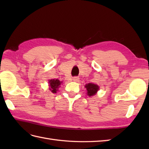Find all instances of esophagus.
Instances as JSON below:
<instances>
[{
	"mask_svg": "<svg viewBox=\"0 0 149 149\" xmlns=\"http://www.w3.org/2000/svg\"><path fill=\"white\" fill-rule=\"evenodd\" d=\"M73 81L75 82H79V78L78 77H73Z\"/></svg>",
	"mask_w": 149,
	"mask_h": 149,
	"instance_id": "34e87169",
	"label": "esophagus"
}]
</instances>
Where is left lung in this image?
Instances as JSON below:
<instances>
[{"instance_id": "8db88e82", "label": "left lung", "mask_w": 149, "mask_h": 149, "mask_svg": "<svg viewBox=\"0 0 149 149\" xmlns=\"http://www.w3.org/2000/svg\"><path fill=\"white\" fill-rule=\"evenodd\" d=\"M85 87H86L88 91V95H89L90 97L95 95V93L97 92V91L99 89V86H97V84H95L93 83H88L85 86Z\"/></svg>"}]
</instances>
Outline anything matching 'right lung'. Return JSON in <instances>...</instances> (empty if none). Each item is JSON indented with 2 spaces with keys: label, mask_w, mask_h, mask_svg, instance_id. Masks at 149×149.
<instances>
[{
  "label": "right lung",
  "mask_w": 149,
  "mask_h": 149,
  "mask_svg": "<svg viewBox=\"0 0 149 149\" xmlns=\"http://www.w3.org/2000/svg\"><path fill=\"white\" fill-rule=\"evenodd\" d=\"M61 82H60L58 79H51L49 81V85L50 86V90L52 91V93H56L58 91V88L61 85Z\"/></svg>",
  "instance_id": "right-lung-1"
}]
</instances>
